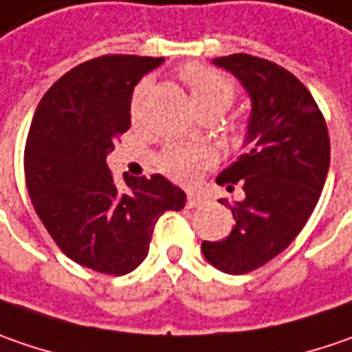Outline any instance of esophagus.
Here are the masks:
<instances>
[{
	"label": "esophagus",
	"mask_w": 352,
	"mask_h": 352,
	"mask_svg": "<svg viewBox=\"0 0 352 352\" xmlns=\"http://www.w3.org/2000/svg\"><path fill=\"white\" fill-rule=\"evenodd\" d=\"M203 205V197L197 195V192H189L187 195V208H195V206Z\"/></svg>",
	"instance_id": "esophagus-1"
}]
</instances>
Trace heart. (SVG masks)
<instances>
[{
    "label": "heart",
    "instance_id": "b5f03b06",
    "mask_svg": "<svg viewBox=\"0 0 352 352\" xmlns=\"http://www.w3.org/2000/svg\"><path fill=\"white\" fill-rule=\"evenodd\" d=\"M181 80L185 82L192 104L201 114L222 116L236 100L234 80L221 70L206 65H187L181 70ZM147 86H138L130 104L131 122L138 124L142 116V102ZM230 142L234 147H246L250 144V128L246 124H238L232 128ZM212 165V155L203 147L192 146H169L161 151L157 157V167L169 179L177 183H192L197 177Z\"/></svg>",
    "mask_w": 352,
    "mask_h": 352
}]
</instances>
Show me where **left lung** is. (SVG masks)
<instances>
[{
  "instance_id": "1",
  "label": "left lung",
  "mask_w": 352,
  "mask_h": 352,
  "mask_svg": "<svg viewBox=\"0 0 352 352\" xmlns=\"http://www.w3.org/2000/svg\"><path fill=\"white\" fill-rule=\"evenodd\" d=\"M212 63L230 70L252 98L248 128L256 144L217 179L228 191L242 185L244 201L230 206L236 226L224 240L201 244L212 266L238 276L283 252L309 221L327 179L331 144L317 102L289 70L244 53Z\"/></svg>"
}]
</instances>
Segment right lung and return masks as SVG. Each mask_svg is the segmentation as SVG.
Wrapping results in <instances>:
<instances>
[{"mask_svg":"<svg viewBox=\"0 0 352 352\" xmlns=\"http://www.w3.org/2000/svg\"><path fill=\"white\" fill-rule=\"evenodd\" d=\"M163 58L104 54L63 74L41 98L25 142V181L54 244L80 266L124 276L146 260L153 228L185 192L165 177H126L106 155L130 130L133 86Z\"/></svg>","mask_w":352,"mask_h":352,"instance_id":"add662e5","label":"right lung"}]
</instances>
